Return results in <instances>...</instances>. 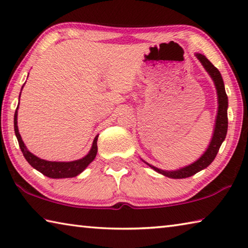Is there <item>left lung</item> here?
Returning <instances> with one entry per match:
<instances>
[{
    "instance_id": "8db88e82",
    "label": "left lung",
    "mask_w": 248,
    "mask_h": 248,
    "mask_svg": "<svg viewBox=\"0 0 248 248\" xmlns=\"http://www.w3.org/2000/svg\"><path fill=\"white\" fill-rule=\"evenodd\" d=\"M195 56L200 61V63L202 64L204 70L207 71L208 74L210 75V78H212L213 83H215L217 95V118H216V124H215V129H213L211 141H210L207 150L204 151V153L201 155L197 161L191 163L190 165H187L185 167H182V169L175 170H164L157 169V167L151 165L149 163H146L145 161L142 159V161L146 163L151 169L170 178L180 179V178L190 177V176L195 175L196 173H198V171L204 170L205 167H208L213 162V159L216 158L217 152H219L220 146L222 143H223V141L225 139L226 132H228L229 102H228V96H226V93H225L223 78L221 77L220 71L217 70L216 66L203 56V54L196 53Z\"/></svg>"
}]
</instances>
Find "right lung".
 Segmentation results:
<instances>
[{
    "label": "right lung",
    "instance_id": "add662e5",
    "mask_svg": "<svg viewBox=\"0 0 248 248\" xmlns=\"http://www.w3.org/2000/svg\"><path fill=\"white\" fill-rule=\"evenodd\" d=\"M24 87V86H23ZM22 87V90H23ZM20 97V94H19ZM17 108L15 110L14 115V130L16 138H17L19 148L22 150L24 157L26 158V161L31 164L33 169L40 171L41 174L50 178H70V177H75L78 174H81L82 171L89 166L92 162L94 161L96 157V154H97V139L98 134L95 137L93 141V144H92V148L90 152L87 153L85 156L75 159V161L71 162H52V161H46V159L40 158L36 156L35 154L29 152L27 150L26 145L22 140V137H20L18 127H17Z\"/></svg>",
    "mask_w": 248,
    "mask_h": 248
}]
</instances>
